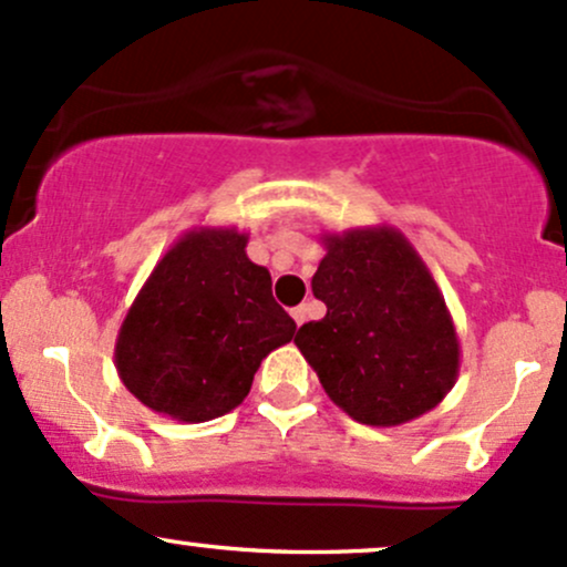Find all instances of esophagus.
Masks as SVG:
<instances>
[{
  "label": "esophagus",
  "instance_id": "34e87169",
  "mask_svg": "<svg viewBox=\"0 0 567 567\" xmlns=\"http://www.w3.org/2000/svg\"><path fill=\"white\" fill-rule=\"evenodd\" d=\"M290 315H293V320H296V326L301 328L303 322H307V307H296V309H290Z\"/></svg>",
  "mask_w": 567,
  "mask_h": 567
}]
</instances>
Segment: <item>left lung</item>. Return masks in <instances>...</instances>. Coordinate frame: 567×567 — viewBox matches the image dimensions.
Segmentation results:
<instances>
[{
	"mask_svg": "<svg viewBox=\"0 0 567 567\" xmlns=\"http://www.w3.org/2000/svg\"><path fill=\"white\" fill-rule=\"evenodd\" d=\"M320 241L312 293L328 312L298 328L296 347L322 390L371 427L427 414L460 374L455 322L431 269L393 226L326 231Z\"/></svg>",
	"mask_w": 567,
	"mask_h": 567,
	"instance_id": "1",
	"label": "left lung"
}]
</instances>
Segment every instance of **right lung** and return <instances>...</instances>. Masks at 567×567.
Instances as JSON below:
<instances>
[{
  "label": "right lung",
  "mask_w": 567,
  "mask_h": 567,
  "mask_svg": "<svg viewBox=\"0 0 567 567\" xmlns=\"http://www.w3.org/2000/svg\"><path fill=\"white\" fill-rule=\"evenodd\" d=\"M247 234L198 226L179 236L128 307L115 369L136 401L177 422H207L245 401L260 360L288 344L293 317Z\"/></svg>",
  "instance_id": "right-lung-1"
}]
</instances>
